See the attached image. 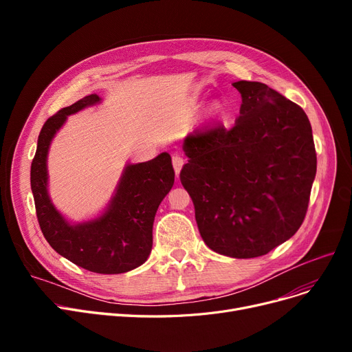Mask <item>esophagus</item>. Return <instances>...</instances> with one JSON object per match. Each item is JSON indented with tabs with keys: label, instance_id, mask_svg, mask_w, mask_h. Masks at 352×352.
<instances>
[{
	"label": "esophagus",
	"instance_id": "esophagus-1",
	"mask_svg": "<svg viewBox=\"0 0 352 352\" xmlns=\"http://www.w3.org/2000/svg\"><path fill=\"white\" fill-rule=\"evenodd\" d=\"M182 165H184V158H182L181 155H174V157H173V166H174L177 177L179 175V171H181V168H182Z\"/></svg>",
	"mask_w": 352,
	"mask_h": 352
}]
</instances>
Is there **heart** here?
Masks as SVG:
<instances>
[{
	"label": "heart",
	"instance_id": "b5f03b06",
	"mask_svg": "<svg viewBox=\"0 0 352 352\" xmlns=\"http://www.w3.org/2000/svg\"><path fill=\"white\" fill-rule=\"evenodd\" d=\"M221 111H223V109H221V107L217 104V105H214V107H212V109H211V116L218 117V116L221 114Z\"/></svg>",
	"mask_w": 352,
	"mask_h": 352
}]
</instances>
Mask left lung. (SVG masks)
Listing matches in <instances>:
<instances>
[{
    "label": "left lung",
    "mask_w": 352,
    "mask_h": 352,
    "mask_svg": "<svg viewBox=\"0 0 352 352\" xmlns=\"http://www.w3.org/2000/svg\"><path fill=\"white\" fill-rule=\"evenodd\" d=\"M241 94L231 129L215 124L184 138L188 162L179 179L194 202L204 243L232 258H255L301 227L317 173L312 128L304 109L256 81Z\"/></svg>",
    "instance_id": "left-lung-1"
}]
</instances>
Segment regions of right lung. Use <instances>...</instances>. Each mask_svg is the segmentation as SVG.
<instances>
[{
	"label": "right lung",
	"instance_id": "right-lung-1",
	"mask_svg": "<svg viewBox=\"0 0 352 352\" xmlns=\"http://www.w3.org/2000/svg\"><path fill=\"white\" fill-rule=\"evenodd\" d=\"M100 102L97 94L87 96L45 121L31 164V190L41 231L55 251L84 270L122 274L142 265L150 255L154 218L174 186L175 173L168 153L126 164L104 212L84 223H69L48 194V150L68 116Z\"/></svg>",
	"mask_w": 352,
	"mask_h": 352
}]
</instances>
